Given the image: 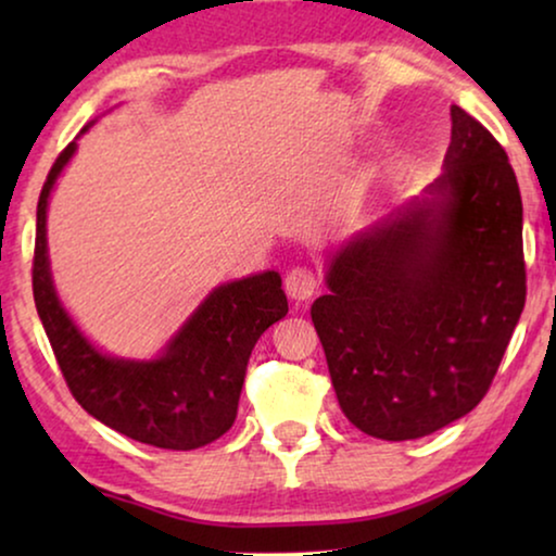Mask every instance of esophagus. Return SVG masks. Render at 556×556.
<instances>
[{
    "label": "esophagus",
    "instance_id": "1",
    "mask_svg": "<svg viewBox=\"0 0 556 556\" xmlns=\"http://www.w3.org/2000/svg\"><path fill=\"white\" fill-rule=\"evenodd\" d=\"M318 280L311 268H293L286 276V293L295 301H308L316 293Z\"/></svg>",
    "mask_w": 556,
    "mask_h": 556
}]
</instances>
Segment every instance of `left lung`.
I'll return each instance as SVG.
<instances>
[{
	"label": "left lung",
	"instance_id": "obj_1",
	"mask_svg": "<svg viewBox=\"0 0 556 556\" xmlns=\"http://www.w3.org/2000/svg\"><path fill=\"white\" fill-rule=\"evenodd\" d=\"M451 118L430 200L341 245L311 306L339 405L371 438L415 440L468 415L527 301L519 181L481 121L460 105Z\"/></svg>",
	"mask_w": 556,
	"mask_h": 556
}]
</instances>
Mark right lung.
Instances as JSON below:
<instances>
[{
    "label": "right lung",
    "instance_id": "obj_1",
    "mask_svg": "<svg viewBox=\"0 0 556 556\" xmlns=\"http://www.w3.org/2000/svg\"><path fill=\"white\" fill-rule=\"evenodd\" d=\"M73 154L75 141L42 185L33 257L35 306L67 390L88 415L139 443L166 451L207 445L232 428L255 341L288 314L280 276L265 270L215 288L159 359L101 354L60 306L48 263V197Z\"/></svg>",
    "mask_w": 556,
    "mask_h": 556
}]
</instances>
